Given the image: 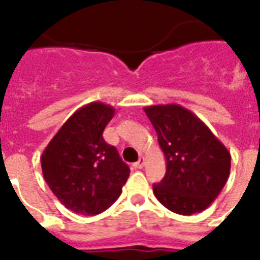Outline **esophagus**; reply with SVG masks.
Wrapping results in <instances>:
<instances>
[{
	"mask_svg": "<svg viewBox=\"0 0 260 260\" xmlns=\"http://www.w3.org/2000/svg\"><path fill=\"white\" fill-rule=\"evenodd\" d=\"M143 166H144V158H142V156H140L138 162L134 163V167L135 169H143Z\"/></svg>",
	"mask_w": 260,
	"mask_h": 260,
	"instance_id": "esophagus-1",
	"label": "esophagus"
}]
</instances>
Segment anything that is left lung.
<instances>
[{"label": "left lung", "mask_w": 260, "mask_h": 260, "mask_svg": "<svg viewBox=\"0 0 260 260\" xmlns=\"http://www.w3.org/2000/svg\"><path fill=\"white\" fill-rule=\"evenodd\" d=\"M166 158V175L154 185L158 201L174 213L205 210L225 186L231 154L212 131L177 104L144 108Z\"/></svg>", "instance_id": "8db88e82"}]
</instances>
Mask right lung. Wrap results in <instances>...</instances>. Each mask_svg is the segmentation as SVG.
<instances>
[{"mask_svg":"<svg viewBox=\"0 0 260 260\" xmlns=\"http://www.w3.org/2000/svg\"><path fill=\"white\" fill-rule=\"evenodd\" d=\"M114 108L90 102L71 114L42 155L43 177L67 209L102 213L121 194L129 167L102 138Z\"/></svg>","mask_w":260,"mask_h":260,"instance_id":"1","label":"right lung"}]
</instances>
